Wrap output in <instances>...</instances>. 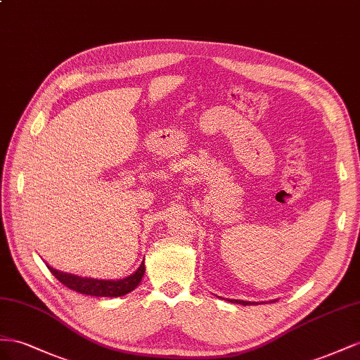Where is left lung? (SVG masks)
<instances>
[{"label": "left lung", "instance_id": "obj_1", "mask_svg": "<svg viewBox=\"0 0 360 360\" xmlns=\"http://www.w3.org/2000/svg\"><path fill=\"white\" fill-rule=\"evenodd\" d=\"M232 303H238V304H244V306H248V304H258V303H252V302H244V300H231Z\"/></svg>", "mask_w": 360, "mask_h": 360}]
</instances>
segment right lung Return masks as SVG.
Returning a JSON list of instances; mask_svg holds the SVG:
<instances>
[{"mask_svg":"<svg viewBox=\"0 0 360 360\" xmlns=\"http://www.w3.org/2000/svg\"><path fill=\"white\" fill-rule=\"evenodd\" d=\"M48 269L51 270L57 279L63 283L68 288L74 290L79 294L86 295H95V297H122L132 290H136L139 283L141 282V277L145 274V261L140 264L136 273L125 277V279L117 281H104V279H91V277H81L77 274L63 273L58 271L53 266L46 264Z\"/></svg>","mask_w":360,"mask_h":360,"instance_id":"obj_1","label":"right lung"}]
</instances>
